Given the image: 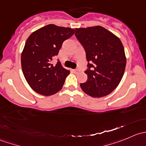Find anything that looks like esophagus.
Returning a JSON list of instances; mask_svg holds the SVG:
<instances>
[{
  "label": "esophagus",
  "instance_id": "esophagus-1",
  "mask_svg": "<svg viewBox=\"0 0 146 146\" xmlns=\"http://www.w3.org/2000/svg\"><path fill=\"white\" fill-rule=\"evenodd\" d=\"M72 71H73V73H78V72L79 70H77V69H73V70H72Z\"/></svg>",
  "mask_w": 146,
  "mask_h": 146
}]
</instances>
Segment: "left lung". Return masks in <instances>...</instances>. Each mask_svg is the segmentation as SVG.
Instances as JSON below:
<instances>
[{"instance_id":"left-lung-1","label":"left lung","mask_w":146,"mask_h":146,"mask_svg":"<svg viewBox=\"0 0 146 146\" xmlns=\"http://www.w3.org/2000/svg\"><path fill=\"white\" fill-rule=\"evenodd\" d=\"M76 37L86 52L88 80L80 83L84 92L92 98L111 93L120 83L124 73L126 58L118 36L102 26L76 28Z\"/></svg>"}]
</instances>
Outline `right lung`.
Listing matches in <instances>:
<instances>
[{
    "mask_svg": "<svg viewBox=\"0 0 146 146\" xmlns=\"http://www.w3.org/2000/svg\"><path fill=\"white\" fill-rule=\"evenodd\" d=\"M75 29L50 24L32 32L21 54L23 74L30 88L37 93L50 96L60 91L70 70L60 61L51 64L63 42L74 34Z\"/></svg>",
    "mask_w": 146,
    "mask_h": 146,
    "instance_id": "1",
    "label": "right lung"
}]
</instances>
